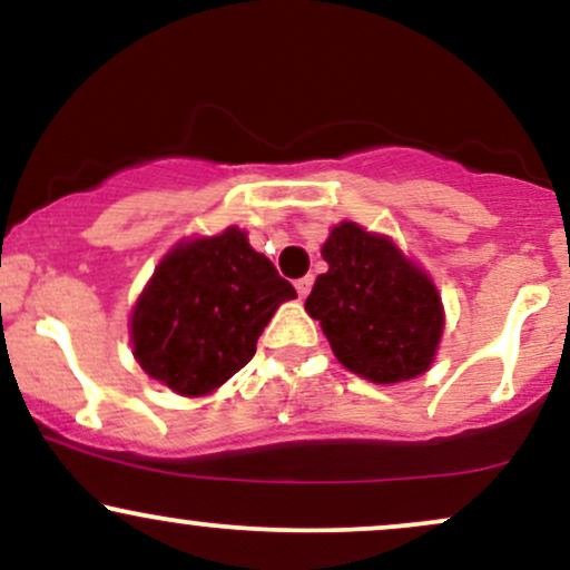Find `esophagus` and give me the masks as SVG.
I'll use <instances>...</instances> for the list:
<instances>
[{"instance_id": "obj_1", "label": "esophagus", "mask_w": 570, "mask_h": 570, "mask_svg": "<svg viewBox=\"0 0 570 570\" xmlns=\"http://www.w3.org/2000/svg\"><path fill=\"white\" fill-rule=\"evenodd\" d=\"M311 286H313V276H303V278L294 281V289H297L299 299L307 297V292H311Z\"/></svg>"}]
</instances>
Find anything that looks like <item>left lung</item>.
<instances>
[{"instance_id": "8db88e82", "label": "left lung", "mask_w": 570, "mask_h": 570, "mask_svg": "<svg viewBox=\"0 0 570 570\" xmlns=\"http://www.w3.org/2000/svg\"><path fill=\"white\" fill-rule=\"evenodd\" d=\"M330 271L307 294L337 362L372 383H402L434 362L444 330L434 281L391 238L356 222L332 227L322 248Z\"/></svg>"}]
</instances>
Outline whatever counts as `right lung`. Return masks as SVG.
Wrapping results in <instances>:
<instances>
[{"label": "right lung", "mask_w": 570, "mask_h": 570, "mask_svg": "<svg viewBox=\"0 0 570 570\" xmlns=\"http://www.w3.org/2000/svg\"><path fill=\"white\" fill-rule=\"evenodd\" d=\"M294 297V286L238 227L181 240L130 313L134 356L176 394H212L246 367L273 313Z\"/></svg>", "instance_id": "add662e5"}]
</instances>
